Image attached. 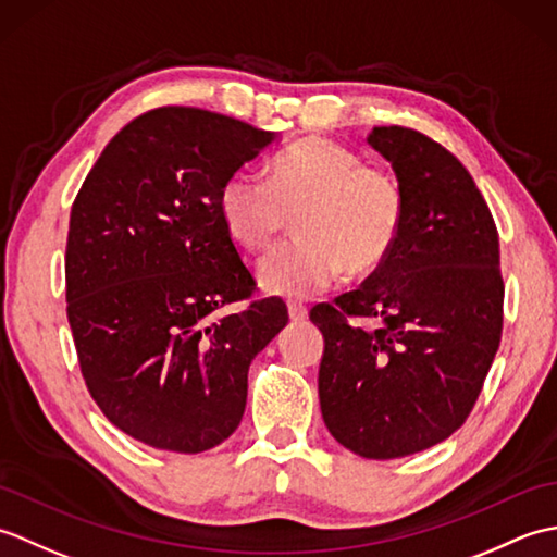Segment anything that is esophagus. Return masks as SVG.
Wrapping results in <instances>:
<instances>
[{"label": "esophagus", "instance_id": "obj_1", "mask_svg": "<svg viewBox=\"0 0 557 557\" xmlns=\"http://www.w3.org/2000/svg\"><path fill=\"white\" fill-rule=\"evenodd\" d=\"M287 311H289V318L294 323H301V321H306V318H309V309H306V306L299 304V301H289Z\"/></svg>", "mask_w": 557, "mask_h": 557}]
</instances>
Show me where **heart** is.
<instances>
[{
	"label": "heart",
	"instance_id": "b5f03b06",
	"mask_svg": "<svg viewBox=\"0 0 557 557\" xmlns=\"http://www.w3.org/2000/svg\"><path fill=\"white\" fill-rule=\"evenodd\" d=\"M299 236L258 260V285L306 299L342 272L366 275L393 253L405 224V188L395 174L363 164L327 138H306L270 164V182L234 172L220 191V218L236 244L263 251L294 212Z\"/></svg>",
	"mask_w": 557,
	"mask_h": 557
}]
</instances>
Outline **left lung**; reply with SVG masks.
<instances>
[{"mask_svg": "<svg viewBox=\"0 0 557 557\" xmlns=\"http://www.w3.org/2000/svg\"><path fill=\"white\" fill-rule=\"evenodd\" d=\"M366 144L405 188V224L357 292L311 311L325 339L318 397L339 445L395 459L469 417L500 347L505 287L498 230L465 164L405 126H375ZM351 317L382 323L366 331Z\"/></svg>", "mask_w": 557, "mask_h": 557, "instance_id": "left-lung-1", "label": "left lung"}]
</instances>
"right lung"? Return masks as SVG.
<instances>
[{"instance_id":"1","label":"right lung","mask_w":557,"mask_h":557,"mask_svg":"<svg viewBox=\"0 0 557 557\" xmlns=\"http://www.w3.org/2000/svg\"><path fill=\"white\" fill-rule=\"evenodd\" d=\"M280 134L160 108L116 134L83 182L66 239V315L81 373L116 429L196 455L236 431L248 366L287 325L280 299L218 313L256 282L220 191Z\"/></svg>"}]
</instances>
